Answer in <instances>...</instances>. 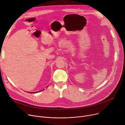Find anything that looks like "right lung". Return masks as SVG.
Wrapping results in <instances>:
<instances>
[{"instance_id":"right-lung-1","label":"right lung","mask_w":125,"mask_h":125,"mask_svg":"<svg viewBox=\"0 0 125 125\" xmlns=\"http://www.w3.org/2000/svg\"><path fill=\"white\" fill-rule=\"evenodd\" d=\"M43 90H44V89L41 90H39V91H36V92H27L29 93H37V92H40V91H43Z\"/></svg>"}]
</instances>
